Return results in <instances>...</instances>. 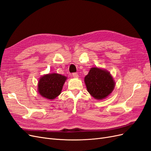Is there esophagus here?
Returning a JSON list of instances; mask_svg holds the SVG:
<instances>
[{
	"instance_id": "34e87169",
	"label": "esophagus",
	"mask_w": 151,
	"mask_h": 151,
	"mask_svg": "<svg viewBox=\"0 0 151 151\" xmlns=\"http://www.w3.org/2000/svg\"><path fill=\"white\" fill-rule=\"evenodd\" d=\"M72 76H73V77H74V78H78V77H79V75H78V74H77V73H73Z\"/></svg>"
}]
</instances>
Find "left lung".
Returning a JSON list of instances; mask_svg holds the SVG:
<instances>
[{
    "label": "left lung",
    "mask_w": 151,
    "mask_h": 151,
    "mask_svg": "<svg viewBox=\"0 0 151 151\" xmlns=\"http://www.w3.org/2000/svg\"><path fill=\"white\" fill-rule=\"evenodd\" d=\"M89 94L96 99H103L110 94L115 83L108 71L98 67L91 68L84 78Z\"/></svg>",
    "instance_id": "obj_1"
}]
</instances>
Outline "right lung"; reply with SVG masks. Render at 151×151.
Wrapping results in <instances>:
<instances>
[{"mask_svg": "<svg viewBox=\"0 0 151 151\" xmlns=\"http://www.w3.org/2000/svg\"><path fill=\"white\" fill-rule=\"evenodd\" d=\"M67 77L61 74H48L40 77L38 91L42 97L54 99L60 95Z\"/></svg>", "mask_w": 151, "mask_h": 151, "instance_id": "obj_1", "label": "right lung"}]
</instances>
